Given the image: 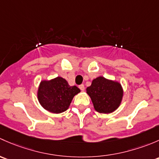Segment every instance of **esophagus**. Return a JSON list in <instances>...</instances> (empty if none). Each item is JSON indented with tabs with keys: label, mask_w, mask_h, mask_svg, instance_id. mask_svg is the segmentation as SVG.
Instances as JSON below:
<instances>
[{
	"label": "esophagus",
	"mask_w": 159,
	"mask_h": 159,
	"mask_svg": "<svg viewBox=\"0 0 159 159\" xmlns=\"http://www.w3.org/2000/svg\"><path fill=\"white\" fill-rule=\"evenodd\" d=\"M79 88L80 89H81L82 91H83L85 89V86H84V85L83 84H81V85H80L79 86Z\"/></svg>",
	"instance_id": "esophagus-1"
}]
</instances>
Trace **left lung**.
I'll return each instance as SVG.
<instances>
[{"label":"left lung","instance_id":"1","mask_svg":"<svg viewBox=\"0 0 159 159\" xmlns=\"http://www.w3.org/2000/svg\"><path fill=\"white\" fill-rule=\"evenodd\" d=\"M95 109L100 113H110L119 106L123 91L120 83L99 76L86 88Z\"/></svg>","mask_w":159,"mask_h":159}]
</instances>
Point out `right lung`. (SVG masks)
I'll return each instance as SVG.
<instances>
[{
    "mask_svg": "<svg viewBox=\"0 0 159 159\" xmlns=\"http://www.w3.org/2000/svg\"><path fill=\"white\" fill-rule=\"evenodd\" d=\"M80 92L77 86H70L66 80L57 77L40 83L37 97L44 109L53 113H60L68 109L73 96Z\"/></svg>",
    "mask_w": 159,
    "mask_h": 159,
    "instance_id": "obj_1",
    "label": "right lung"
}]
</instances>
